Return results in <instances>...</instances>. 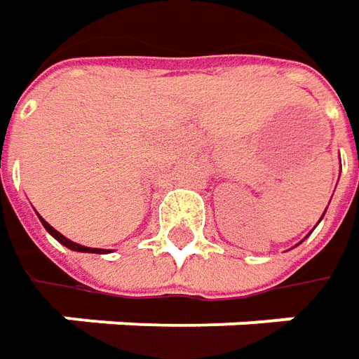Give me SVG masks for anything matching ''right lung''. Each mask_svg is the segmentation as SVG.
<instances>
[{
    "mask_svg": "<svg viewBox=\"0 0 359 359\" xmlns=\"http://www.w3.org/2000/svg\"><path fill=\"white\" fill-rule=\"evenodd\" d=\"M41 219V217H39ZM41 224H43V228L48 229L49 233L55 238V240L60 241V243H63L65 248H69V250H76V252H90V254H104V250H95V248H86V245H79V243H76V241H72V240H67L65 236H62L57 229H53L51 226H49L48 222L46 219H41Z\"/></svg>",
    "mask_w": 359,
    "mask_h": 359,
    "instance_id": "obj_1",
    "label": "right lung"
}]
</instances>
